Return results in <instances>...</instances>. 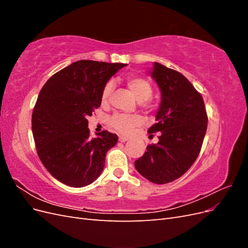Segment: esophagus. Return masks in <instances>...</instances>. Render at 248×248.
I'll return each mask as SVG.
<instances>
[{
    "label": "esophagus",
    "mask_w": 248,
    "mask_h": 248,
    "mask_svg": "<svg viewBox=\"0 0 248 248\" xmlns=\"http://www.w3.org/2000/svg\"><path fill=\"white\" fill-rule=\"evenodd\" d=\"M129 139L127 138V137H123V136H120L119 137V141H121V142H124V141H126V140H128Z\"/></svg>",
    "instance_id": "1"
}]
</instances>
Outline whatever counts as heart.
<instances>
[{
  "mask_svg": "<svg viewBox=\"0 0 248 248\" xmlns=\"http://www.w3.org/2000/svg\"><path fill=\"white\" fill-rule=\"evenodd\" d=\"M126 85L130 89L133 95L137 97L140 101H146L153 94V88L150 82L140 77L129 76L126 78ZM114 88V84L111 81H108L104 86L101 93V101L104 103L109 98V95ZM142 120L138 115H125V114H116L109 119V125L116 131L122 134H129L133 128L140 126Z\"/></svg>",
  "mask_w": 248,
  "mask_h": 248,
  "instance_id": "1",
  "label": "heart"
}]
</instances>
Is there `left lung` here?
I'll list each match as a JSON object with an SVG mask.
<instances>
[{
    "mask_svg": "<svg viewBox=\"0 0 248 248\" xmlns=\"http://www.w3.org/2000/svg\"><path fill=\"white\" fill-rule=\"evenodd\" d=\"M150 73L160 89L161 102L148 132H159V140L149 145L134 166L150 182L166 184L184 175L198 158L208 117L202 95L183 74L157 62Z\"/></svg>",
    "mask_w": 248,
    "mask_h": 248,
    "instance_id": "left-lung-1",
    "label": "left lung"
}]
</instances>
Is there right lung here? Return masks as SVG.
<instances>
[{
    "label": "right lung",
    "instance_id": "1",
    "mask_svg": "<svg viewBox=\"0 0 248 248\" xmlns=\"http://www.w3.org/2000/svg\"><path fill=\"white\" fill-rule=\"evenodd\" d=\"M125 66L80 60L42 87L32 115L33 137L43 166L63 184L84 187L102 172L118 137L103 130L92 139L87 118L100 107L108 80Z\"/></svg>",
    "mask_w": 248,
    "mask_h": 248
}]
</instances>
